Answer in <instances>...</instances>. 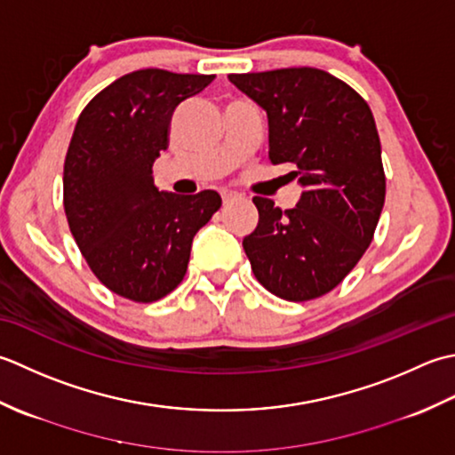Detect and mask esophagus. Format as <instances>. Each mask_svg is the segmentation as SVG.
<instances>
[{"instance_id": "obj_1", "label": "esophagus", "mask_w": 455, "mask_h": 455, "mask_svg": "<svg viewBox=\"0 0 455 455\" xmlns=\"http://www.w3.org/2000/svg\"><path fill=\"white\" fill-rule=\"evenodd\" d=\"M235 198H237L235 192H231V190L221 192V200H224V204H228V202H231V200H235Z\"/></svg>"}]
</instances>
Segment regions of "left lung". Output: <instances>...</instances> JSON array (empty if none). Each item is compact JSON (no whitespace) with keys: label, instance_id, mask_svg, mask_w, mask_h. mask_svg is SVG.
Here are the masks:
<instances>
[{"label":"left lung","instance_id":"obj_1","mask_svg":"<svg viewBox=\"0 0 455 455\" xmlns=\"http://www.w3.org/2000/svg\"><path fill=\"white\" fill-rule=\"evenodd\" d=\"M268 117V159L294 163L304 187L291 210L253 198L243 239L255 279L291 302L333 291L363 257L385 204L381 141L367 101L331 74L300 67L229 74Z\"/></svg>","mask_w":455,"mask_h":455}]
</instances>
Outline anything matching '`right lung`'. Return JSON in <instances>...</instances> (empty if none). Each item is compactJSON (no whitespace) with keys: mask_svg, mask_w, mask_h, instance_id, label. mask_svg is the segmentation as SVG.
Here are the masks:
<instances>
[{"mask_svg":"<svg viewBox=\"0 0 455 455\" xmlns=\"http://www.w3.org/2000/svg\"><path fill=\"white\" fill-rule=\"evenodd\" d=\"M216 74L135 70L90 100L64 159V212L92 273L111 292L155 302L187 275L192 239L220 194L159 192L153 163L169 147L174 109Z\"/></svg>","mask_w":455,"mask_h":455,"instance_id":"1","label":"right lung"}]
</instances>
